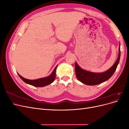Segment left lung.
<instances>
[{
	"mask_svg": "<svg viewBox=\"0 0 129 129\" xmlns=\"http://www.w3.org/2000/svg\"><path fill=\"white\" fill-rule=\"evenodd\" d=\"M120 56V50L119 47L118 56L115 63L107 71L102 73H95L85 71L81 69L75 62V73L77 79L83 83L89 85H96L104 82L110 79L116 71L119 63Z\"/></svg>",
	"mask_w": 129,
	"mask_h": 129,
	"instance_id": "1",
	"label": "left lung"
}]
</instances>
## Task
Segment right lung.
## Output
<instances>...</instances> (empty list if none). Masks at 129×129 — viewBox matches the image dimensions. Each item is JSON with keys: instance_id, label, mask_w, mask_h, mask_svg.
Masks as SVG:
<instances>
[{"instance_id": "obj_1", "label": "right lung", "mask_w": 129, "mask_h": 129, "mask_svg": "<svg viewBox=\"0 0 129 129\" xmlns=\"http://www.w3.org/2000/svg\"><path fill=\"white\" fill-rule=\"evenodd\" d=\"M57 66H56V67L54 69L52 73L50 74L49 76L44 77V78H42V79H39L34 80H30L25 79V78H24L19 75V74H18V75L21 78V79L22 81H24L25 83L27 84L32 85L34 87H45L46 85H47L53 82V81H54V80H55V75H56L55 72H56Z\"/></svg>"}]
</instances>
